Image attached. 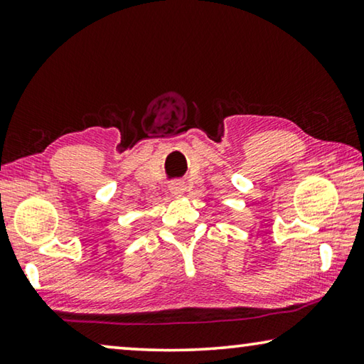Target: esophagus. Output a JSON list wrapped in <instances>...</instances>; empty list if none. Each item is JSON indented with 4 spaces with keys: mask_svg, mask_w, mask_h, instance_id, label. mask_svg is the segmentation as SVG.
I'll use <instances>...</instances> for the list:
<instances>
[{
    "mask_svg": "<svg viewBox=\"0 0 364 364\" xmlns=\"http://www.w3.org/2000/svg\"><path fill=\"white\" fill-rule=\"evenodd\" d=\"M184 191H186V186H184L183 181H171L170 193L173 196H181Z\"/></svg>",
    "mask_w": 364,
    "mask_h": 364,
    "instance_id": "34e87169",
    "label": "esophagus"
}]
</instances>
